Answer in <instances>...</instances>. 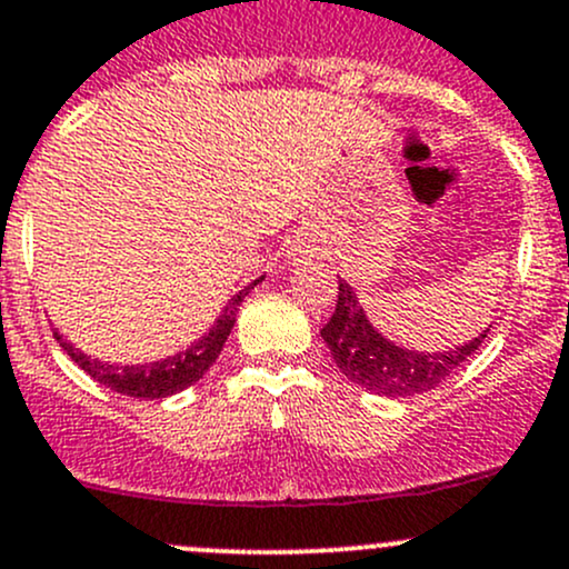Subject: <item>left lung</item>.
<instances>
[{
	"label": "left lung",
	"mask_w": 569,
	"mask_h": 569,
	"mask_svg": "<svg viewBox=\"0 0 569 569\" xmlns=\"http://www.w3.org/2000/svg\"><path fill=\"white\" fill-rule=\"evenodd\" d=\"M321 338L346 379L387 398H409V395L433 390L447 376L456 373L460 365L480 349L488 330L452 351H436V355L409 351L376 332L373 325L365 319L351 286L338 280V305H335L332 319L321 330Z\"/></svg>",
	"instance_id": "obj_1"
}]
</instances>
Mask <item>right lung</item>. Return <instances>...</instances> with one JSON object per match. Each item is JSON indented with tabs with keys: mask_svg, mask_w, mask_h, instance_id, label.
I'll use <instances>...</instances> for the list:
<instances>
[{
	"mask_svg": "<svg viewBox=\"0 0 569 569\" xmlns=\"http://www.w3.org/2000/svg\"><path fill=\"white\" fill-rule=\"evenodd\" d=\"M264 280V278H259ZM259 280H253L250 286H244L239 295H234L229 300V305L223 308V313L218 316V321L212 325V330L207 335H201L190 349L179 351L174 357H166L160 362H147V365H109L92 360V357L81 355L73 343L62 338L59 332H53V338L59 340L68 357L79 365L81 370H87L94 381L100 385L111 387L113 392L130 395V398H141V400H154V398H169V395L188 390L190 385L201 379L207 373L209 365L218 360L220 349H223L226 338H229L231 327L237 321V310L239 302L248 297V291L253 289Z\"/></svg>",
	"mask_w": 569,
	"mask_h": 569,
	"instance_id": "obj_1",
	"label": "right lung"
}]
</instances>
